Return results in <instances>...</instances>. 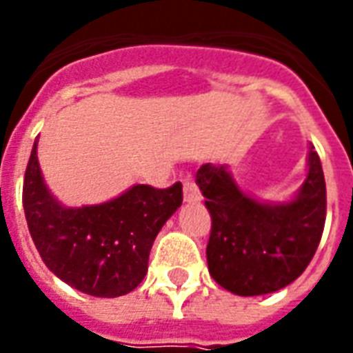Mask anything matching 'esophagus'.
I'll list each match as a JSON object with an SVG mask.
<instances>
[{"instance_id":"34e87169","label":"esophagus","mask_w":353,"mask_h":353,"mask_svg":"<svg viewBox=\"0 0 353 353\" xmlns=\"http://www.w3.org/2000/svg\"><path fill=\"white\" fill-rule=\"evenodd\" d=\"M183 199L185 202H199L200 200V189L191 176L183 177Z\"/></svg>"}]
</instances>
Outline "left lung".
<instances>
[{
  "label": "left lung",
  "mask_w": 353,
  "mask_h": 353,
  "mask_svg": "<svg viewBox=\"0 0 353 353\" xmlns=\"http://www.w3.org/2000/svg\"><path fill=\"white\" fill-rule=\"evenodd\" d=\"M196 183L212 215L206 257L221 288L242 296L265 295L295 281L310 265L323 234L325 177L310 147L308 176L289 204H261L240 191L227 166L202 164Z\"/></svg>",
  "instance_id": "obj_1"
}]
</instances>
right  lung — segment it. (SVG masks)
<instances>
[{
	"mask_svg": "<svg viewBox=\"0 0 353 353\" xmlns=\"http://www.w3.org/2000/svg\"><path fill=\"white\" fill-rule=\"evenodd\" d=\"M181 183L134 185L105 204L64 208L43 183L34 143L22 187L28 229L50 272L92 296H121L145 278L154 238L181 206Z\"/></svg>",
	"mask_w": 353,
	"mask_h": 353,
	"instance_id": "right-lung-1",
	"label": "right lung"
}]
</instances>
